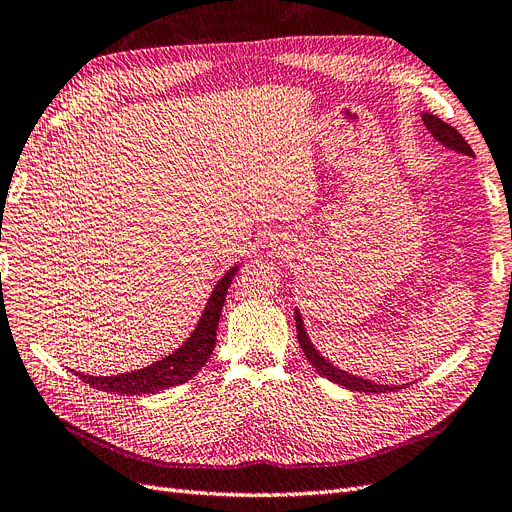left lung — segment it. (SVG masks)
Segmentation results:
<instances>
[{
    "mask_svg": "<svg viewBox=\"0 0 512 512\" xmlns=\"http://www.w3.org/2000/svg\"><path fill=\"white\" fill-rule=\"evenodd\" d=\"M422 122H425L427 130L433 135V139L440 141L442 145H446L448 150H455L459 154H465V156H474L472 148L467 145V141L457 133L455 128H452L450 124L442 122L437 115H431V113H422ZM296 330H298V343L302 347L304 356L309 358V362L315 367V371L321 375L330 379V382L334 384H341L349 390H358V392H390V390H399L401 386H386V384H375L371 382V379H364V377H356L352 373H347L343 369H337L330 360H326L324 356H321L315 345L311 343L309 334H306L304 330V321H302V315L300 311L296 309Z\"/></svg>",
    "mask_w": 512,
    "mask_h": 512,
    "instance_id": "obj_1",
    "label": "left lung"
}]
</instances>
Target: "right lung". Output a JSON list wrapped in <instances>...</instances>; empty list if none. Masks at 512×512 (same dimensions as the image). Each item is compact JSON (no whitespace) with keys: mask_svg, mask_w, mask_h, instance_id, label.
<instances>
[{"mask_svg":"<svg viewBox=\"0 0 512 512\" xmlns=\"http://www.w3.org/2000/svg\"><path fill=\"white\" fill-rule=\"evenodd\" d=\"M236 272H238V266H233L223 279L216 283L193 334L182 343V347L175 349V352L169 354L167 358L150 364V367H143L139 371H130L122 375H107V377H96V375H85V373H75V375H79V379H83L85 384H90L96 390L126 394V397H133V394H154L158 390L173 388L188 382V379H191L203 364L208 362L212 349L216 345L218 319H221L227 289Z\"/></svg>","mask_w":512,"mask_h":512,"instance_id":"add662e5","label":"right lung"}]
</instances>
